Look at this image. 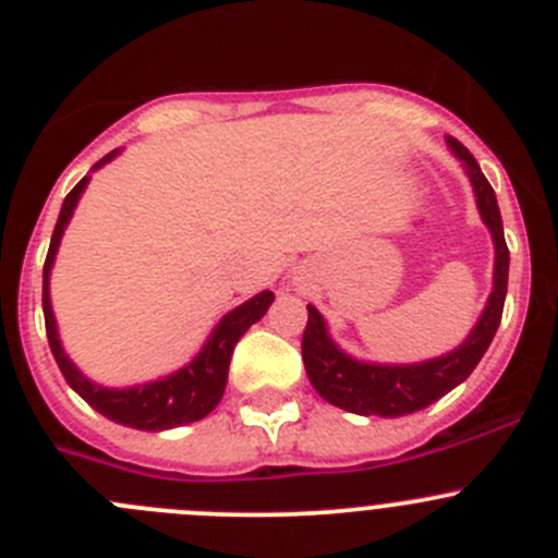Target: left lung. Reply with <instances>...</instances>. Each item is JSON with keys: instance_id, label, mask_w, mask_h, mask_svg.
Instances as JSON below:
<instances>
[{"instance_id": "1", "label": "left lung", "mask_w": 558, "mask_h": 558, "mask_svg": "<svg viewBox=\"0 0 558 558\" xmlns=\"http://www.w3.org/2000/svg\"><path fill=\"white\" fill-rule=\"evenodd\" d=\"M448 145L464 161V170L470 174L477 196V210H481L483 223L494 238V251H497V256H494V291L486 302V311L477 318L475 329L466 335V340L456 351L418 364L356 362L331 342L320 313L313 305H307V326L305 335H302V362H305L307 378L326 402L348 410V413L399 418V415L415 413V410H424L426 404L437 402L451 388L470 378V373L492 345L499 320H502L510 251L505 243L497 196H494L486 174L481 172L475 156L456 137H448Z\"/></svg>"}]
</instances>
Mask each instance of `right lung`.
<instances>
[{
  "instance_id": "1",
  "label": "right lung",
  "mask_w": 558,
  "mask_h": 558,
  "mask_svg": "<svg viewBox=\"0 0 558 558\" xmlns=\"http://www.w3.org/2000/svg\"><path fill=\"white\" fill-rule=\"evenodd\" d=\"M118 156V150L107 154L102 161L94 165V170L107 165V161ZM88 178H83L75 189L66 194L64 205H61L59 221H56L53 238H50L48 256H45L43 267V313H45V331H48L50 351H53L56 364H59L64 380L92 404L97 413L107 415L110 421L123 426H132V429L143 432H161L172 429V426L194 424V421L205 418L207 413L216 410V404L221 402L223 388H227V375H229V362H232L234 345H238L240 337L245 335L247 326L256 324L267 307L272 305L275 294L272 291H262L253 300L243 302L240 307H234L232 313L223 315L218 320V326L213 329L210 340L205 342V348L199 351V356L191 364H185L178 373L167 375V378L154 380V384L132 386V388H107L97 386L70 362V356L64 353L59 340V331H56V318L53 307H50V267H53L56 251H59L61 234H64L66 223H70L72 213H75L77 199L86 191Z\"/></svg>"
}]
</instances>
